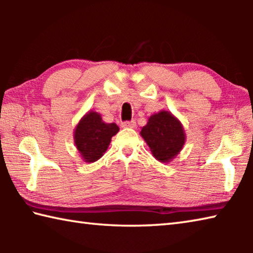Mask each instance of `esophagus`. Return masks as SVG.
<instances>
[{
    "label": "esophagus",
    "instance_id": "obj_1",
    "mask_svg": "<svg viewBox=\"0 0 253 253\" xmlns=\"http://www.w3.org/2000/svg\"><path fill=\"white\" fill-rule=\"evenodd\" d=\"M122 127L124 128H135L136 127V122L135 121H128L122 123Z\"/></svg>",
    "mask_w": 253,
    "mask_h": 253
}]
</instances>
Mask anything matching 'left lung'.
I'll return each instance as SVG.
<instances>
[{
  "label": "left lung",
  "mask_w": 253,
  "mask_h": 253,
  "mask_svg": "<svg viewBox=\"0 0 253 253\" xmlns=\"http://www.w3.org/2000/svg\"><path fill=\"white\" fill-rule=\"evenodd\" d=\"M153 156L162 163H169L182 151L185 132L181 122L169 111L162 110L148 118L140 130Z\"/></svg>",
  "instance_id": "8db88e82"
}]
</instances>
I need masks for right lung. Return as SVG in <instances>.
Masks as SVG:
<instances>
[{
	"mask_svg": "<svg viewBox=\"0 0 253 253\" xmlns=\"http://www.w3.org/2000/svg\"><path fill=\"white\" fill-rule=\"evenodd\" d=\"M115 123L102 122L101 116L90 110L80 119L75 129V144L83 160L93 163L99 160L108 148L111 137L118 132Z\"/></svg>",
	"mask_w": 253,
	"mask_h": 253,
	"instance_id": "add662e5",
	"label": "right lung"
}]
</instances>
